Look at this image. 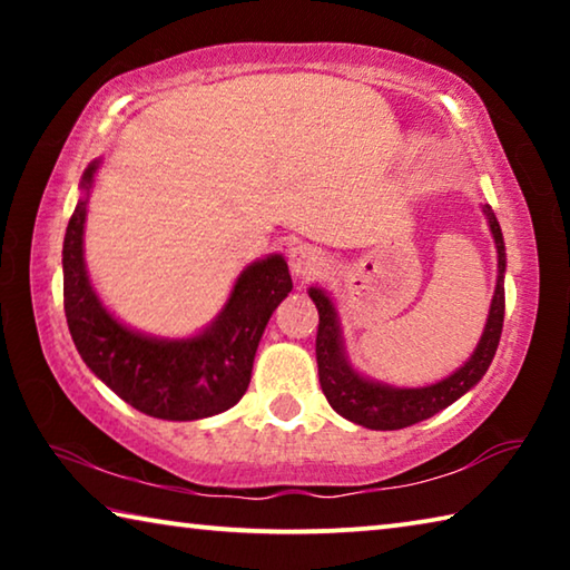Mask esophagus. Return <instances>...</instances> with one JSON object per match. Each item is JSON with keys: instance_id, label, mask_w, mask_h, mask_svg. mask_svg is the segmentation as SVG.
Returning <instances> with one entry per match:
<instances>
[{"instance_id": "obj_1", "label": "esophagus", "mask_w": 570, "mask_h": 570, "mask_svg": "<svg viewBox=\"0 0 570 570\" xmlns=\"http://www.w3.org/2000/svg\"><path fill=\"white\" fill-rule=\"evenodd\" d=\"M288 266H292V274L298 282H314L316 276L326 272L330 262H326L324 250L308 244H298L288 250Z\"/></svg>"}]
</instances>
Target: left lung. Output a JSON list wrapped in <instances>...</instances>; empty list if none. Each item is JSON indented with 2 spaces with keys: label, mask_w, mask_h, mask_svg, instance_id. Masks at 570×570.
I'll list each match as a JSON object with an SVG mask.
<instances>
[{
  "label": "left lung",
  "mask_w": 570,
  "mask_h": 570,
  "mask_svg": "<svg viewBox=\"0 0 570 570\" xmlns=\"http://www.w3.org/2000/svg\"><path fill=\"white\" fill-rule=\"evenodd\" d=\"M490 230H493L495 246H498V272L500 282L493 296V306H490V316L482 332V340L478 344L475 354L470 356L465 366H460L455 374L448 380L422 390H392L384 384H374L362 380L360 374L352 372L342 354L340 330H336V314L330 302V296L322 294L320 288H312L308 296L314 298L316 308H320V330H316V364H320V384L324 397L330 400L332 407L342 414V417L352 420L362 428L370 430H402L410 424H417L422 420L432 417L448 404L460 400L470 387L482 380L488 372L490 362H493L500 332H503V316H505V288H503V274H505V244L503 234H500L498 218L485 208Z\"/></svg>",
  "instance_id": "left-lung-1"
}]
</instances>
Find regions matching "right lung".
<instances>
[{"label":"right lung","instance_id":"1","mask_svg":"<svg viewBox=\"0 0 570 570\" xmlns=\"http://www.w3.org/2000/svg\"><path fill=\"white\" fill-rule=\"evenodd\" d=\"M98 163L82 173L88 188ZM88 200L67 224L62 296L72 342L85 364L135 410L158 420H200L226 412L244 397L256 346L274 308L292 292L282 256L248 266L216 324L186 342H158L125 330L105 312L85 274L82 226Z\"/></svg>","mask_w":570,"mask_h":570}]
</instances>
